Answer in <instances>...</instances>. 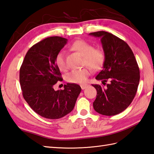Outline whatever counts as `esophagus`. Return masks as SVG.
<instances>
[{
  "label": "esophagus",
  "instance_id": "1",
  "mask_svg": "<svg viewBox=\"0 0 154 154\" xmlns=\"http://www.w3.org/2000/svg\"><path fill=\"white\" fill-rule=\"evenodd\" d=\"M80 86H81V88L82 89V90H84V89H86V88L88 87V84H82Z\"/></svg>",
  "mask_w": 154,
  "mask_h": 154
}]
</instances>
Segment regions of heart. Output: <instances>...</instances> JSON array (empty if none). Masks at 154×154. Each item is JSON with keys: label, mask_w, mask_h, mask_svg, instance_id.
Listing matches in <instances>:
<instances>
[{"label": "heart", "mask_w": 154, "mask_h": 154, "mask_svg": "<svg viewBox=\"0 0 154 154\" xmlns=\"http://www.w3.org/2000/svg\"><path fill=\"white\" fill-rule=\"evenodd\" d=\"M70 49L83 57L82 65L88 66L93 70H98L103 65L105 61V53L101 49L94 48L91 43L84 40H78L70 46ZM55 63L61 71H66L67 65L65 54L60 51L57 54ZM90 68L88 67L80 70H72L66 75V80L70 83L83 84L86 82L88 76L91 74Z\"/></svg>", "instance_id": "b5f03b06"}]
</instances>
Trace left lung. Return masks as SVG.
<instances>
[{
  "label": "left lung",
  "instance_id": "left-lung-1",
  "mask_svg": "<svg viewBox=\"0 0 154 154\" xmlns=\"http://www.w3.org/2000/svg\"><path fill=\"white\" fill-rule=\"evenodd\" d=\"M89 35L100 37L105 56L103 69L95 77L105 86L92 84L97 90L94 108L103 115H117L128 107L137 91L140 82L138 63L131 47L118 37L104 31Z\"/></svg>",
  "mask_w": 154,
  "mask_h": 154
}]
</instances>
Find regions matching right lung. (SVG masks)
Listing matches in <instances>:
<instances>
[{
    "label": "right lung",
    "instance_id": "add662e5",
    "mask_svg": "<svg viewBox=\"0 0 154 154\" xmlns=\"http://www.w3.org/2000/svg\"><path fill=\"white\" fill-rule=\"evenodd\" d=\"M67 41L53 36L37 43L27 52L20 67L23 98L36 113L46 119H60L70 112L82 90L75 84L64 85L61 90L53 88L58 81L63 80L55 58Z\"/></svg>",
    "mask_w": 154,
    "mask_h": 154
}]
</instances>
